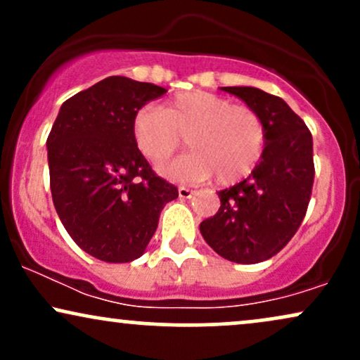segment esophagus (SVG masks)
I'll return each instance as SVG.
<instances>
[{
	"label": "esophagus",
	"mask_w": 360,
	"mask_h": 360,
	"mask_svg": "<svg viewBox=\"0 0 360 360\" xmlns=\"http://www.w3.org/2000/svg\"><path fill=\"white\" fill-rule=\"evenodd\" d=\"M177 191H179V198H184V200H188V198H191L194 194L193 189L186 188V186H179V189H177Z\"/></svg>",
	"instance_id": "1"
}]
</instances>
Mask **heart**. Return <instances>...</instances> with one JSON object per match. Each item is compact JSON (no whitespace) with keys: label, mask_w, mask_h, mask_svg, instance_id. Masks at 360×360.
Listing matches in <instances>:
<instances>
[{"label":"heart","mask_w":360,"mask_h":360,"mask_svg":"<svg viewBox=\"0 0 360 360\" xmlns=\"http://www.w3.org/2000/svg\"><path fill=\"white\" fill-rule=\"evenodd\" d=\"M183 137L191 152L160 172L183 183H201L214 174L220 184L249 176L262 159L267 140L257 111L206 91L183 93L164 108L147 106L135 115V143L150 162L171 159Z\"/></svg>","instance_id":"obj_1"}]
</instances>
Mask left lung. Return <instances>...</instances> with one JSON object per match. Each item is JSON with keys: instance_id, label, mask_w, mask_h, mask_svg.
Masks as SVG:
<instances>
[{"instance_id": "left-lung-1", "label": "left lung", "mask_w": 360, "mask_h": 360, "mask_svg": "<svg viewBox=\"0 0 360 360\" xmlns=\"http://www.w3.org/2000/svg\"><path fill=\"white\" fill-rule=\"evenodd\" d=\"M220 89L257 111L267 140L252 174L218 193L220 210L200 232L223 259L262 262L288 245L307 214L315 179L311 131L279 96L249 86Z\"/></svg>"}]
</instances>
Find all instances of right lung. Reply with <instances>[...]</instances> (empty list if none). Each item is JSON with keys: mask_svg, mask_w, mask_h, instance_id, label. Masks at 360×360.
I'll list each match as a JSON object with an SVG mask.
<instances>
[{"mask_svg": "<svg viewBox=\"0 0 360 360\" xmlns=\"http://www.w3.org/2000/svg\"><path fill=\"white\" fill-rule=\"evenodd\" d=\"M167 93L111 76L62 103L47 139L53 206L82 250L111 264L139 259L177 188L134 139L135 115Z\"/></svg>", "mask_w": 360, "mask_h": 360, "instance_id": "1", "label": "right lung"}]
</instances>
